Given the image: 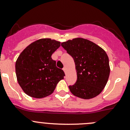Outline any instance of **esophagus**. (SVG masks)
<instances>
[{"instance_id":"obj_1","label":"esophagus","mask_w":130,"mask_h":130,"mask_svg":"<svg viewBox=\"0 0 130 130\" xmlns=\"http://www.w3.org/2000/svg\"><path fill=\"white\" fill-rule=\"evenodd\" d=\"M63 71H64V72L66 73V72H67V71H66V68L64 67L63 69Z\"/></svg>"}]
</instances>
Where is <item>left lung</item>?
Here are the masks:
<instances>
[{
    "mask_svg": "<svg viewBox=\"0 0 130 130\" xmlns=\"http://www.w3.org/2000/svg\"><path fill=\"white\" fill-rule=\"evenodd\" d=\"M73 58L77 70L75 84L69 86L75 96L89 99L99 95L108 80L109 58L105 51L89 40L75 38L61 43Z\"/></svg>",
    "mask_w": 130,
    "mask_h": 130,
    "instance_id": "obj_1",
    "label": "left lung"
}]
</instances>
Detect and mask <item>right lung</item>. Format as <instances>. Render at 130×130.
Wrapping results in <instances>:
<instances>
[{
  "label": "right lung",
  "instance_id": "obj_1",
  "mask_svg": "<svg viewBox=\"0 0 130 130\" xmlns=\"http://www.w3.org/2000/svg\"><path fill=\"white\" fill-rule=\"evenodd\" d=\"M60 43L49 38L41 39L26 47L15 62L19 86L27 95L43 98L53 92L65 73L56 66L52 55Z\"/></svg>",
  "mask_w": 130,
  "mask_h": 130
}]
</instances>
